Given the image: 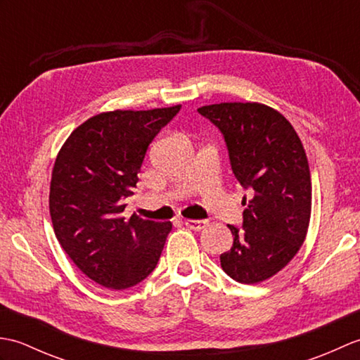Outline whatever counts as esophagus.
I'll use <instances>...</instances> for the list:
<instances>
[{
	"label": "esophagus",
	"mask_w": 360,
	"mask_h": 360,
	"mask_svg": "<svg viewBox=\"0 0 360 360\" xmlns=\"http://www.w3.org/2000/svg\"><path fill=\"white\" fill-rule=\"evenodd\" d=\"M184 224L188 229H192V231H201V229L207 226V221L205 219H186Z\"/></svg>",
	"instance_id": "34e87169"
}]
</instances>
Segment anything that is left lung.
I'll return each mask as SVG.
<instances>
[{"label":"left lung","mask_w":360,"mask_h":360,"mask_svg":"<svg viewBox=\"0 0 360 360\" xmlns=\"http://www.w3.org/2000/svg\"><path fill=\"white\" fill-rule=\"evenodd\" d=\"M224 137L232 172L250 190L243 226L227 224L231 250L221 254L229 277L254 285L281 271L300 249L311 217V173L292 125L262 103L198 108Z\"/></svg>","instance_id":"1"}]
</instances>
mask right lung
Here are the masks:
<instances>
[{
    "label": "right lung",
    "instance_id": "add662e5",
    "mask_svg": "<svg viewBox=\"0 0 360 360\" xmlns=\"http://www.w3.org/2000/svg\"><path fill=\"white\" fill-rule=\"evenodd\" d=\"M181 105L110 111L68 137L52 170L53 232L74 264L101 286L127 289L155 271L172 223L124 217L148 145Z\"/></svg>",
    "mask_w": 360,
    "mask_h": 360
}]
</instances>
